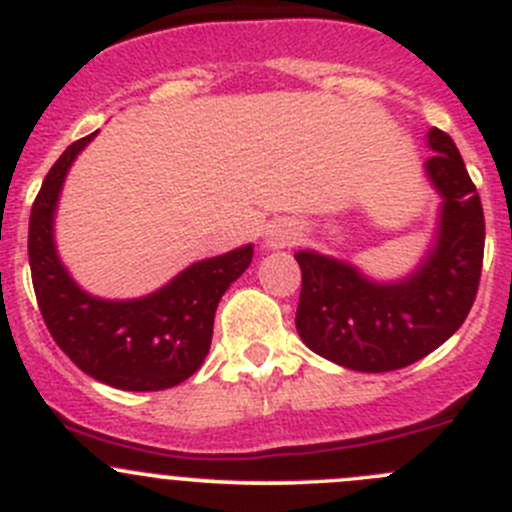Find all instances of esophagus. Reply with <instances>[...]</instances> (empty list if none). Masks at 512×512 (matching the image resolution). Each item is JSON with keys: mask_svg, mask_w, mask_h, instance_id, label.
Instances as JSON below:
<instances>
[{"mask_svg": "<svg viewBox=\"0 0 512 512\" xmlns=\"http://www.w3.org/2000/svg\"><path fill=\"white\" fill-rule=\"evenodd\" d=\"M299 240V227L292 223V220H275L267 230V245L275 247V250H282V247L297 245Z\"/></svg>", "mask_w": 512, "mask_h": 512, "instance_id": "obj_1", "label": "esophagus"}]
</instances>
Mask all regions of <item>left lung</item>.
Masks as SVG:
<instances>
[{"mask_svg":"<svg viewBox=\"0 0 512 512\" xmlns=\"http://www.w3.org/2000/svg\"><path fill=\"white\" fill-rule=\"evenodd\" d=\"M426 173L441 193V223L426 260L401 282H371L347 262L302 250L297 332L314 354L366 374L404 369L466 322L483 267L485 220L456 143L428 131Z\"/></svg>","mask_w":512,"mask_h":512,"instance_id":"1","label":"left lung"}]
</instances>
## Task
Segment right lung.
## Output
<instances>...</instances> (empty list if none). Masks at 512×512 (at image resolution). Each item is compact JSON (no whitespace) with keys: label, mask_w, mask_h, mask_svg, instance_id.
<instances>
[{"label":"right lung","mask_w":512,"mask_h":512,"mask_svg":"<svg viewBox=\"0 0 512 512\" xmlns=\"http://www.w3.org/2000/svg\"><path fill=\"white\" fill-rule=\"evenodd\" d=\"M94 136L61 153L32 205L29 265L36 302L54 342L84 374L126 391L170 389L208 356L215 309L250 267L252 245L195 262L148 297L111 302L86 294L56 255L54 210L71 163Z\"/></svg>","instance_id":"obj_1"}]
</instances>
